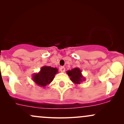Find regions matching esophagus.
Returning a JSON list of instances; mask_svg holds the SVG:
<instances>
[{"instance_id": "esophagus-1", "label": "esophagus", "mask_w": 124, "mask_h": 124, "mask_svg": "<svg viewBox=\"0 0 124 124\" xmlns=\"http://www.w3.org/2000/svg\"><path fill=\"white\" fill-rule=\"evenodd\" d=\"M60 71H61V72H65V67L61 66V68H60Z\"/></svg>"}]
</instances>
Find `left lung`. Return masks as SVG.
<instances>
[{
	"instance_id": "obj_1",
	"label": "left lung",
	"mask_w": 124,
	"mask_h": 124,
	"mask_svg": "<svg viewBox=\"0 0 124 124\" xmlns=\"http://www.w3.org/2000/svg\"><path fill=\"white\" fill-rule=\"evenodd\" d=\"M70 79L75 85H80V83L86 80L82 74V70L79 68H75L66 72Z\"/></svg>"
}]
</instances>
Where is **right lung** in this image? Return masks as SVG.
I'll return each instance as SVG.
<instances>
[{
	"label": "right lung",
	"mask_w": 124,
	"mask_h": 124,
	"mask_svg": "<svg viewBox=\"0 0 124 124\" xmlns=\"http://www.w3.org/2000/svg\"><path fill=\"white\" fill-rule=\"evenodd\" d=\"M58 69L56 68L44 66L41 67L40 71L37 73H34L32 79L38 86L45 87L50 84L55 78V75L58 73Z\"/></svg>",
	"instance_id": "1"
}]
</instances>
